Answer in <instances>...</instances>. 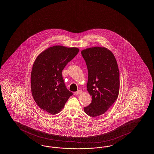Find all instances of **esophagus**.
I'll return each instance as SVG.
<instances>
[{"instance_id":"obj_1","label":"esophagus","mask_w":154,"mask_h":154,"mask_svg":"<svg viewBox=\"0 0 154 154\" xmlns=\"http://www.w3.org/2000/svg\"><path fill=\"white\" fill-rule=\"evenodd\" d=\"M81 93H82V90H78L77 91L75 92H74V94L75 95H79V94H80Z\"/></svg>"}]
</instances>
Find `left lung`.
Here are the masks:
<instances>
[{
	"label": "left lung",
	"mask_w": 154,
	"mask_h": 154,
	"mask_svg": "<svg viewBox=\"0 0 154 154\" xmlns=\"http://www.w3.org/2000/svg\"><path fill=\"white\" fill-rule=\"evenodd\" d=\"M81 53L88 70L87 90L92 96L91 103L84 109L88 116L98 117L107 111L118 97V64L113 54L105 47L88 48Z\"/></svg>",
	"instance_id": "1"
}]
</instances>
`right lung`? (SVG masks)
I'll list each match as a JSON object with an SVG mask.
<instances>
[{
	"instance_id": "right-lung-1",
	"label": "right lung",
	"mask_w": 154,
	"mask_h": 154,
	"mask_svg": "<svg viewBox=\"0 0 154 154\" xmlns=\"http://www.w3.org/2000/svg\"><path fill=\"white\" fill-rule=\"evenodd\" d=\"M76 47L54 46L41 53L33 65L31 87L33 98L45 111H61L72 93L66 88L62 70L78 53Z\"/></svg>"
}]
</instances>
